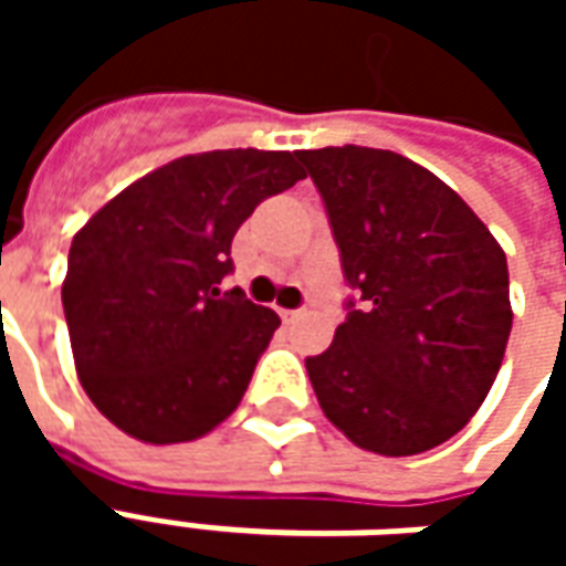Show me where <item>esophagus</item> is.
<instances>
[{
	"instance_id": "34e87169",
	"label": "esophagus",
	"mask_w": 566,
	"mask_h": 566,
	"mask_svg": "<svg viewBox=\"0 0 566 566\" xmlns=\"http://www.w3.org/2000/svg\"><path fill=\"white\" fill-rule=\"evenodd\" d=\"M306 315V308H282V318L284 321H296Z\"/></svg>"
}]
</instances>
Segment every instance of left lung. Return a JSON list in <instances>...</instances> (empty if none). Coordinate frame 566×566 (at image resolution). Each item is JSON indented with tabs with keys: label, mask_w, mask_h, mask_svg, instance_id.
<instances>
[{
	"label": "left lung",
	"mask_w": 566,
	"mask_h": 566,
	"mask_svg": "<svg viewBox=\"0 0 566 566\" xmlns=\"http://www.w3.org/2000/svg\"><path fill=\"white\" fill-rule=\"evenodd\" d=\"M357 291L324 355L306 357L324 416L388 458L437 449L497 379L510 343V270L446 181L379 148L300 150Z\"/></svg>",
	"instance_id": "8db88e82"
}]
</instances>
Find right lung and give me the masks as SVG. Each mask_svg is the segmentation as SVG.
<instances>
[{"label":"right lung","instance_id":"add662e5","mask_svg":"<svg viewBox=\"0 0 566 566\" xmlns=\"http://www.w3.org/2000/svg\"><path fill=\"white\" fill-rule=\"evenodd\" d=\"M306 172L291 150H206L166 163L81 227L63 312L93 406L129 437L169 446L233 416L282 324L221 291L230 242L266 197Z\"/></svg>","mask_w":566,"mask_h":566}]
</instances>
